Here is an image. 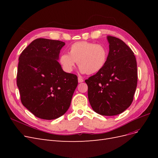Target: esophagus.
<instances>
[{
    "label": "esophagus",
    "instance_id": "34e87169",
    "mask_svg": "<svg viewBox=\"0 0 158 158\" xmlns=\"http://www.w3.org/2000/svg\"><path fill=\"white\" fill-rule=\"evenodd\" d=\"M78 82L81 83V82H84V79L81 77H78Z\"/></svg>",
    "mask_w": 158,
    "mask_h": 158
}]
</instances>
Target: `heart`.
<instances>
[{
	"label": "heart",
	"instance_id": "heart-1",
	"mask_svg": "<svg viewBox=\"0 0 158 158\" xmlns=\"http://www.w3.org/2000/svg\"><path fill=\"white\" fill-rule=\"evenodd\" d=\"M109 51L107 47L93 42L78 41L71 45L68 53H63L59 62L63 70L70 73L77 62L82 73L92 74L101 71L106 66Z\"/></svg>",
	"mask_w": 158,
	"mask_h": 158
}]
</instances>
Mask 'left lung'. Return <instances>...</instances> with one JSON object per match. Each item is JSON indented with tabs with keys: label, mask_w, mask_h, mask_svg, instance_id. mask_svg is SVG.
Masks as SVG:
<instances>
[{
	"label": "left lung",
	"mask_w": 158,
	"mask_h": 158,
	"mask_svg": "<svg viewBox=\"0 0 158 158\" xmlns=\"http://www.w3.org/2000/svg\"><path fill=\"white\" fill-rule=\"evenodd\" d=\"M109 51L104 68L85 82L89 103L95 112L114 116L131 106L137 86L136 57L125 42L107 37Z\"/></svg>",
	"instance_id": "1"
}]
</instances>
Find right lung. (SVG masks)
<instances>
[{
  "label": "right lung",
  "instance_id": "add662e5",
  "mask_svg": "<svg viewBox=\"0 0 158 158\" xmlns=\"http://www.w3.org/2000/svg\"><path fill=\"white\" fill-rule=\"evenodd\" d=\"M65 43L44 38L33 41L19 57L17 85L23 106L38 118L52 120L67 111L77 76L58 62Z\"/></svg>",
  "mask_w": 158,
  "mask_h": 158
}]
</instances>
